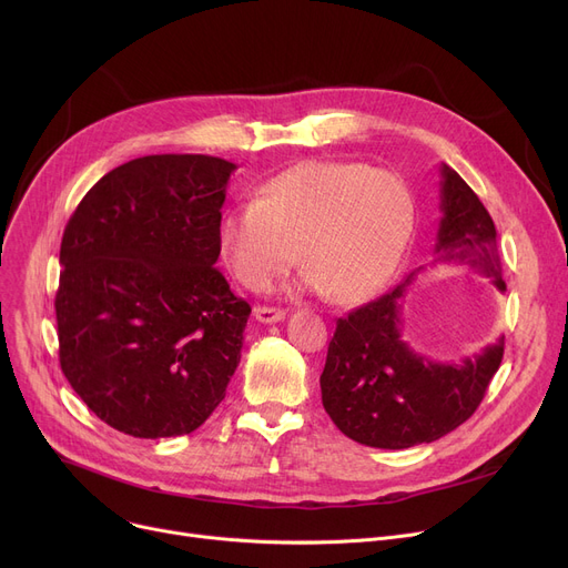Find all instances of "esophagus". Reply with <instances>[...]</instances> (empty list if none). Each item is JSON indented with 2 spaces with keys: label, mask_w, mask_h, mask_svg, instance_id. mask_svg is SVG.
<instances>
[{
  "label": "esophagus",
  "mask_w": 568,
  "mask_h": 568,
  "mask_svg": "<svg viewBox=\"0 0 568 568\" xmlns=\"http://www.w3.org/2000/svg\"><path fill=\"white\" fill-rule=\"evenodd\" d=\"M285 317L283 308H272V306H257L255 308V320L262 324H274Z\"/></svg>",
  "instance_id": "esophagus-1"
}]
</instances>
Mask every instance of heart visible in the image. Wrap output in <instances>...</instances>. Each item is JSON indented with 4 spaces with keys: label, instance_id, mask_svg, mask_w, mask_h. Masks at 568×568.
<instances>
[{
    "label": "heart",
    "instance_id": "1",
    "mask_svg": "<svg viewBox=\"0 0 568 568\" xmlns=\"http://www.w3.org/2000/svg\"><path fill=\"white\" fill-rule=\"evenodd\" d=\"M412 230L414 197L398 174L364 163L304 161L268 176L253 202L225 212L219 248L251 290H268L300 257L306 290L356 304L392 278Z\"/></svg>",
    "mask_w": 568,
    "mask_h": 568
}]
</instances>
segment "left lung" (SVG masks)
<instances>
[{"mask_svg":"<svg viewBox=\"0 0 568 568\" xmlns=\"http://www.w3.org/2000/svg\"><path fill=\"white\" fill-rule=\"evenodd\" d=\"M442 219L433 264H460L499 292L497 230L484 202L446 163L439 168ZM409 274L379 300L338 317L320 375L322 405L349 439L375 449H409L456 430L481 405L504 356V336L460 364H437L403 341Z\"/></svg>","mask_w":568,"mask_h":568,"instance_id":"8db88e82","label":"left lung"}]
</instances>
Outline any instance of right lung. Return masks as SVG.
Returning a JSON list of instances; mask_svg holds the SVG:
<instances>
[{
	"label": "right lung",
	"mask_w": 568,
	"mask_h": 568,
	"mask_svg": "<svg viewBox=\"0 0 568 568\" xmlns=\"http://www.w3.org/2000/svg\"><path fill=\"white\" fill-rule=\"evenodd\" d=\"M234 163L156 154L110 170L59 248V364L101 422L189 435L225 398L251 306L214 266Z\"/></svg>",
	"instance_id": "1"
}]
</instances>
